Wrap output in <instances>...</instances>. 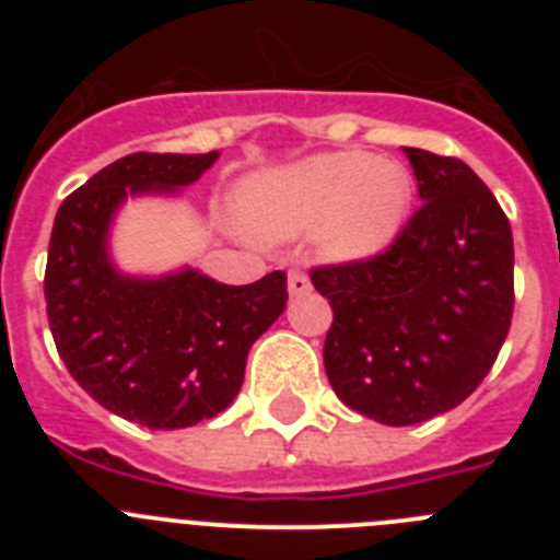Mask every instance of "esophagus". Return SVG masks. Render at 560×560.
Instances as JSON below:
<instances>
[{"label": "esophagus", "instance_id": "esophagus-1", "mask_svg": "<svg viewBox=\"0 0 560 560\" xmlns=\"http://www.w3.org/2000/svg\"><path fill=\"white\" fill-rule=\"evenodd\" d=\"M308 291H311L308 275H305V271H300V269H291L289 271V294L291 296H303V294H308Z\"/></svg>", "mask_w": 560, "mask_h": 560}]
</instances>
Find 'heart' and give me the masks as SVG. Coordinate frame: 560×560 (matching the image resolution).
<instances>
[{
	"instance_id": "b5f03b06",
	"label": "heart",
	"mask_w": 560,
	"mask_h": 560,
	"mask_svg": "<svg viewBox=\"0 0 560 560\" xmlns=\"http://www.w3.org/2000/svg\"><path fill=\"white\" fill-rule=\"evenodd\" d=\"M237 212L257 237L289 241L316 230L323 257L368 264L398 241L415 182L400 162L368 151L314 153L237 185Z\"/></svg>"
}]
</instances>
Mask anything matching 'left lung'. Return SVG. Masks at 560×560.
<instances>
[{
	"label": "left lung",
	"mask_w": 560,
	"mask_h": 560,
	"mask_svg": "<svg viewBox=\"0 0 560 560\" xmlns=\"http://www.w3.org/2000/svg\"><path fill=\"white\" fill-rule=\"evenodd\" d=\"M420 210L368 264L323 266L334 308L330 387L364 418L412 427L463 404L497 361L513 316L511 221L477 173L407 148Z\"/></svg>",
	"instance_id": "obj_1"
}]
</instances>
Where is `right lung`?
I'll return each mask as SVG.
<instances>
[{
  "label": "right lung",
  "mask_w": 560,
  "mask_h": 560,
  "mask_svg": "<svg viewBox=\"0 0 560 560\" xmlns=\"http://www.w3.org/2000/svg\"><path fill=\"white\" fill-rule=\"evenodd\" d=\"M219 160L210 153H131L58 207L49 235V330L69 375L108 412L148 429L215 418L244 384L249 348L285 311V271L226 285L182 266L128 275L112 226L128 199L179 196Z\"/></svg>",
  "instance_id": "right-lung-1"
}]
</instances>
